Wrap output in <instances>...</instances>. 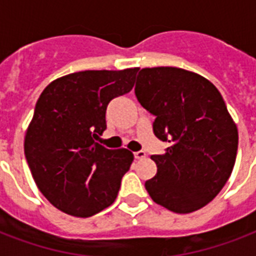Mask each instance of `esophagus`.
I'll return each mask as SVG.
<instances>
[{
    "label": "esophagus",
    "instance_id": "34e87169",
    "mask_svg": "<svg viewBox=\"0 0 256 256\" xmlns=\"http://www.w3.org/2000/svg\"><path fill=\"white\" fill-rule=\"evenodd\" d=\"M134 158H136V160H144V158H146V152H134Z\"/></svg>",
    "mask_w": 256,
    "mask_h": 256
}]
</instances>
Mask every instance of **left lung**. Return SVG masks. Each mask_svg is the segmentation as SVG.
I'll return each instance as SVG.
<instances>
[{
    "instance_id": "8db88e82",
    "label": "left lung",
    "mask_w": 256,
    "mask_h": 256,
    "mask_svg": "<svg viewBox=\"0 0 256 256\" xmlns=\"http://www.w3.org/2000/svg\"><path fill=\"white\" fill-rule=\"evenodd\" d=\"M136 96L156 116L152 132L170 146L152 156L154 178L144 183L156 203L188 214L210 203L230 178L238 128L220 92L188 70L160 66L138 73Z\"/></svg>"
}]
</instances>
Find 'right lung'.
<instances>
[{
  "label": "right lung",
  "instance_id": "right-lung-1",
  "mask_svg": "<svg viewBox=\"0 0 256 256\" xmlns=\"http://www.w3.org/2000/svg\"><path fill=\"white\" fill-rule=\"evenodd\" d=\"M138 68L85 70L57 78L38 98L25 136V156L44 196L65 214L88 218L116 200L134 156L96 140L106 108L134 86Z\"/></svg>",
  "mask_w": 256,
  "mask_h": 256
}]
</instances>
